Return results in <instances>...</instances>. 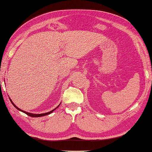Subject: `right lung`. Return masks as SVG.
<instances>
[{
  "mask_svg": "<svg viewBox=\"0 0 152 152\" xmlns=\"http://www.w3.org/2000/svg\"><path fill=\"white\" fill-rule=\"evenodd\" d=\"M10 99V101H11V102L12 103V104H13V105H14V107H15L17 109H18V110H20V111H21V112H23V113H25V114H26L27 115H28L29 116H31V117H41V116H44V115H48V114H50V113H52L53 112V111L55 110H56V108L57 107H58V106L59 105H59L58 106H57L56 108H55V109H54L53 110H52V111H50V112H47V113H44V114H31V113H28V112H25V111H23V110H20V108H18V107L16 106V105L14 104V103H13V102H12V100L11 99Z\"/></svg>",
  "mask_w": 152,
  "mask_h": 152,
  "instance_id": "1",
  "label": "right lung"
}]
</instances>
